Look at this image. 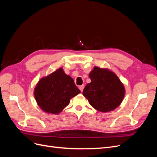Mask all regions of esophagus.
<instances>
[{"label": "esophagus", "mask_w": 157, "mask_h": 157, "mask_svg": "<svg viewBox=\"0 0 157 157\" xmlns=\"http://www.w3.org/2000/svg\"><path fill=\"white\" fill-rule=\"evenodd\" d=\"M78 88H79L80 91L82 92V91H83V89H84V85H81V86H79Z\"/></svg>", "instance_id": "1"}]
</instances>
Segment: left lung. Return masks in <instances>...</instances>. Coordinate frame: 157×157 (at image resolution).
Segmentation results:
<instances>
[{"mask_svg": "<svg viewBox=\"0 0 157 157\" xmlns=\"http://www.w3.org/2000/svg\"><path fill=\"white\" fill-rule=\"evenodd\" d=\"M91 82L82 94L94 108L101 112L114 110L123 100L125 89L117 76L106 69L95 67L89 74Z\"/></svg>", "mask_w": 157, "mask_h": 157, "instance_id": "left-lung-1", "label": "left lung"}]
</instances>
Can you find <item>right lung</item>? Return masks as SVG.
Returning <instances> with one entry per match:
<instances>
[{
	"label": "right lung",
	"instance_id": "right-lung-1",
	"mask_svg": "<svg viewBox=\"0 0 157 157\" xmlns=\"http://www.w3.org/2000/svg\"><path fill=\"white\" fill-rule=\"evenodd\" d=\"M80 92L73 79L59 68L39 80L34 95L38 105L44 111L59 114L69 105L70 99Z\"/></svg>",
	"mask_w": 157,
	"mask_h": 157
}]
</instances>
